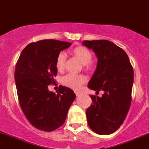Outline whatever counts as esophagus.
Listing matches in <instances>:
<instances>
[{"mask_svg":"<svg viewBox=\"0 0 149 149\" xmlns=\"http://www.w3.org/2000/svg\"><path fill=\"white\" fill-rule=\"evenodd\" d=\"M75 93H76V95H77V96H79V95H81V93H79V92H76Z\"/></svg>","mask_w":149,"mask_h":149,"instance_id":"esophagus-1","label":"esophagus"}]
</instances>
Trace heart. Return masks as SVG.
<instances>
[{"instance_id": "b5f03b06", "label": "heart", "mask_w": 149, "mask_h": 149, "mask_svg": "<svg viewBox=\"0 0 149 149\" xmlns=\"http://www.w3.org/2000/svg\"><path fill=\"white\" fill-rule=\"evenodd\" d=\"M71 54L73 57L77 58L83 66L85 70H92L93 64L91 62L92 54L88 49L83 46H79L73 48L71 50ZM66 56L64 53H60L57 56L56 61V67L58 71L64 70L66 65ZM86 77L83 75H74L68 74L63 77L61 79V82L65 86L74 90H78L84 83L86 82Z\"/></svg>"}]
</instances>
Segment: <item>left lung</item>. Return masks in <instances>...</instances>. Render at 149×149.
Listing matches in <instances>:
<instances>
[{
	"mask_svg": "<svg viewBox=\"0 0 149 149\" xmlns=\"http://www.w3.org/2000/svg\"><path fill=\"white\" fill-rule=\"evenodd\" d=\"M97 58V67L87 87L102 91V97L91 95L92 103L87 109L89 127L100 135H109L119 129L129 111L134 71L125 51L107 40H84Z\"/></svg>",
	"mask_w": 149,
	"mask_h": 149,
	"instance_id": "left-lung-1",
	"label": "left lung"
}]
</instances>
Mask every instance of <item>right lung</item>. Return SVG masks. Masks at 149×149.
Listing matches in <instances>:
<instances>
[{"label":"right lung","mask_w":149,"mask_h":149,"mask_svg":"<svg viewBox=\"0 0 149 149\" xmlns=\"http://www.w3.org/2000/svg\"><path fill=\"white\" fill-rule=\"evenodd\" d=\"M70 42L47 39L32 42L22 51L15 70V82L20 107L28 121L37 129L52 132L65 122L76 95L68 87L49 91L55 83L57 56Z\"/></svg>","instance_id":"obj_1"}]
</instances>
